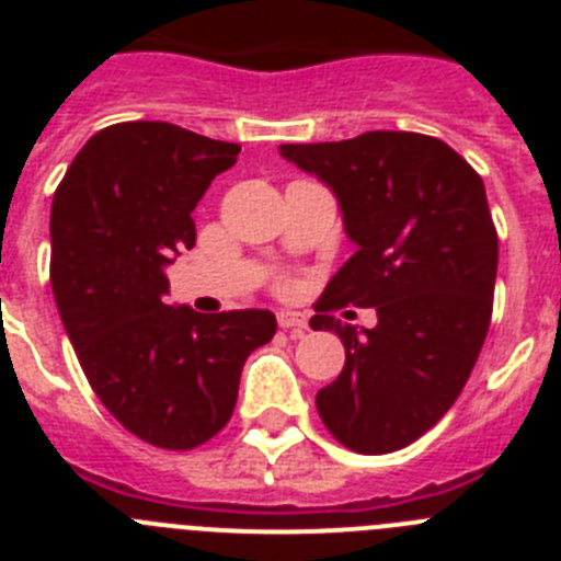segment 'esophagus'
<instances>
[{
  "mask_svg": "<svg viewBox=\"0 0 561 561\" xmlns=\"http://www.w3.org/2000/svg\"><path fill=\"white\" fill-rule=\"evenodd\" d=\"M277 325L289 331L291 336H304L309 331V320L300 311H277Z\"/></svg>",
  "mask_w": 561,
  "mask_h": 561,
  "instance_id": "obj_1",
  "label": "esophagus"
}]
</instances>
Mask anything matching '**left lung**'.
<instances>
[{
  "mask_svg": "<svg viewBox=\"0 0 561 561\" xmlns=\"http://www.w3.org/2000/svg\"><path fill=\"white\" fill-rule=\"evenodd\" d=\"M340 199L359 250L314 304V331H334L345 368L317 393L342 447H408L455 404L492 323L497 230L480 173L438 137L365 131L354 140L280 146ZM376 308L356 332L333 311Z\"/></svg>",
  "mask_w": 561,
  "mask_h": 561,
  "instance_id": "8db88e82",
  "label": "left lung"
}]
</instances>
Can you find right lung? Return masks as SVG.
<instances>
[{
  "mask_svg": "<svg viewBox=\"0 0 561 561\" xmlns=\"http://www.w3.org/2000/svg\"><path fill=\"white\" fill-rule=\"evenodd\" d=\"M238 142L162 121L89 137L49 213V284L103 408L151 447L185 453L221 433L247 356L275 336L261 309L165 306V266L196 244L191 213Z\"/></svg>",
  "mask_w": 561,
  "mask_h": 561,
  "instance_id": "right-lung-1",
  "label": "right lung"
}]
</instances>
